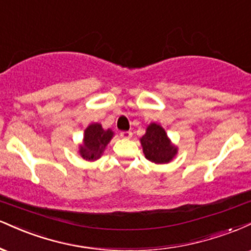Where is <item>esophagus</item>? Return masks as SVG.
<instances>
[{"mask_svg":"<svg viewBox=\"0 0 251 251\" xmlns=\"http://www.w3.org/2000/svg\"><path fill=\"white\" fill-rule=\"evenodd\" d=\"M120 136L125 140H129L131 137V132L130 131H121L120 132Z\"/></svg>","mask_w":251,"mask_h":251,"instance_id":"obj_1","label":"esophagus"}]
</instances>
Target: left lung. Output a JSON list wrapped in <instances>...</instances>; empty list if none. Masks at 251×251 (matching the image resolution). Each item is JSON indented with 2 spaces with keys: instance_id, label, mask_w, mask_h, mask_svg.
<instances>
[{
  "instance_id": "obj_1",
  "label": "left lung",
  "mask_w": 251,
  "mask_h": 251,
  "mask_svg": "<svg viewBox=\"0 0 251 251\" xmlns=\"http://www.w3.org/2000/svg\"><path fill=\"white\" fill-rule=\"evenodd\" d=\"M140 141L146 158L155 164L169 163L178 152V148L168 137L163 126L157 123H150Z\"/></svg>"
}]
</instances>
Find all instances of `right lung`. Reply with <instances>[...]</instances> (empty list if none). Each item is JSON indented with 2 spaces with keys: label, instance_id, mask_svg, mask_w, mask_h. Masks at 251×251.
Wrapping results in <instances>:
<instances>
[{
  "label": "right lung",
  "instance_id": "add662e5",
  "mask_svg": "<svg viewBox=\"0 0 251 251\" xmlns=\"http://www.w3.org/2000/svg\"><path fill=\"white\" fill-rule=\"evenodd\" d=\"M113 137L114 131L111 129H103L100 123H91L85 128L77 154L88 162L99 160Z\"/></svg>",
  "mask_w": 251,
  "mask_h": 251
}]
</instances>
